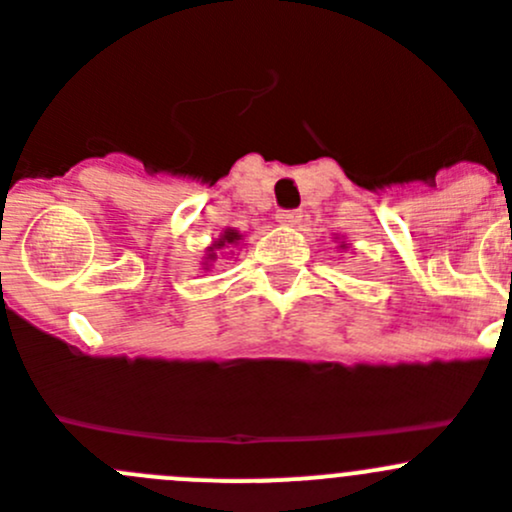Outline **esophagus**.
Here are the masks:
<instances>
[{"label": "esophagus", "instance_id": "esophagus-1", "mask_svg": "<svg viewBox=\"0 0 512 512\" xmlns=\"http://www.w3.org/2000/svg\"><path fill=\"white\" fill-rule=\"evenodd\" d=\"M276 220H279L281 225H299L302 223V213H299V210H279V213H276Z\"/></svg>", "mask_w": 512, "mask_h": 512}]
</instances>
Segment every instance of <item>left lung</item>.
Listing matches in <instances>:
<instances>
[{
    "instance_id": "1",
    "label": "left lung",
    "mask_w": 512,
    "mask_h": 512,
    "mask_svg": "<svg viewBox=\"0 0 512 512\" xmlns=\"http://www.w3.org/2000/svg\"><path fill=\"white\" fill-rule=\"evenodd\" d=\"M342 246H345V243H342Z\"/></svg>"
}]
</instances>
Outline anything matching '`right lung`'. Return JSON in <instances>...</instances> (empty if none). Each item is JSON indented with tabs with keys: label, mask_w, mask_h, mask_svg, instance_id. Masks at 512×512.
<instances>
[{
	"label": "right lung",
	"mask_w": 512,
	"mask_h": 512,
	"mask_svg": "<svg viewBox=\"0 0 512 512\" xmlns=\"http://www.w3.org/2000/svg\"><path fill=\"white\" fill-rule=\"evenodd\" d=\"M238 241H241V233L233 231V228H228V231H225L223 236L213 243V246H208V253H205V269H208V266H213L210 261L218 259V253L215 251H220V248H225V246H236Z\"/></svg>",
	"instance_id": "right-lung-1"
}]
</instances>
